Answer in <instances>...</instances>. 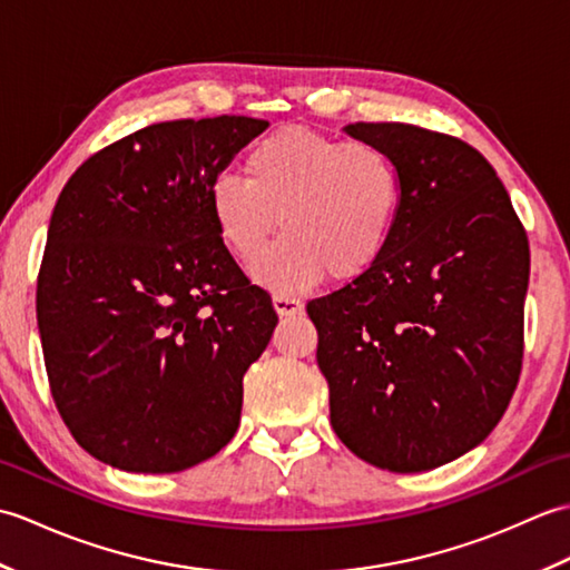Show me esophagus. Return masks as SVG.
<instances>
[{
    "label": "esophagus",
    "instance_id": "esophagus-1",
    "mask_svg": "<svg viewBox=\"0 0 570 570\" xmlns=\"http://www.w3.org/2000/svg\"><path fill=\"white\" fill-rule=\"evenodd\" d=\"M274 311L278 313V316L286 318V316H296V313L304 311V304H301L298 298H292V296H284V294H274Z\"/></svg>",
    "mask_w": 570,
    "mask_h": 570
}]
</instances>
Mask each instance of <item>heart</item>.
<instances>
[{
  "label": "heart",
  "mask_w": 570,
  "mask_h": 570,
  "mask_svg": "<svg viewBox=\"0 0 570 570\" xmlns=\"http://www.w3.org/2000/svg\"><path fill=\"white\" fill-rule=\"evenodd\" d=\"M245 174H223L210 188L217 237L254 269L282 215L284 239L264 278L278 292L365 276L394 237L404 180L394 156L365 141H341L306 127H284L254 144Z\"/></svg>",
  "instance_id": "1"
}]
</instances>
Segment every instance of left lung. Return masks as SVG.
I'll return each instance as SVG.
<instances>
[{"instance_id": "8db88e82", "label": "left lung", "mask_w": 570, "mask_h": 570, "mask_svg": "<svg viewBox=\"0 0 570 570\" xmlns=\"http://www.w3.org/2000/svg\"><path fill=\"white\" fill-rule=\"evenodd\" d=\"M345 135L394 156L404 200L382 259L306 306L331 423L370 465L431 470L485 441L517 390L527 233L470 144L402 122Z\"/></svg>"}]
</instances>
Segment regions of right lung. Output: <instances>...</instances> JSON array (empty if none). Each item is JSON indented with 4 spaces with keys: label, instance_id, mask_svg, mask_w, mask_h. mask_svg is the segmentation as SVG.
Instances as JSON below:
<instances>
[{
    "label": "right lung",
    "instance_id": "1",
    "mask_svg": "<svg viewBox=\"0 0 570 570\" xmlns=\"http://www.w3.org/2000/svg\"><path fill=\"white\" fill-rule=\"evenodd\" d=\"M269 127L176 119L90 156L60 190L36 288L60 419L127 472H180L239 426L242 377L276 328L217 237L210 188Z\"/></svg>",
    "mask_w": 570,
    "mask_h": 570
}]
</instances>
